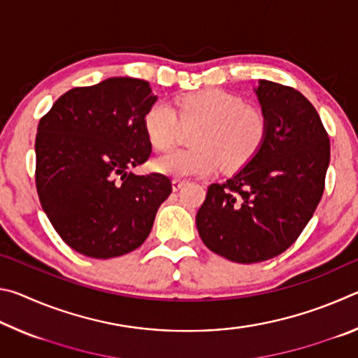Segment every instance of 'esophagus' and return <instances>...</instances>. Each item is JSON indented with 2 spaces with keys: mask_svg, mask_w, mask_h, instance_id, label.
Segmentation results:
<instances>
[{
  "mask_svg": "<svg viewBox=\"0 0 358 358\" xmlns=\"http://www.w3.org/2000/svg\"><path fill=\"white\" fill-rule=\"evenodd\" d=\"M185 183H186V180L173 178V180H172V189H173V191H178L181 186H185Z\"/></svg>",
  "mask_w": 358,
  "mask_h": 358,
  "instance_id": "34e87169",
  "label": "esophagus"
}]
</instances>
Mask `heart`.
<instances>
[{
  "instance_id": "1",
  "label": "heart",
  "mask_w": 358,
  "mask_h": 358,
  "mask_svg": "<svg viewBox=\"0 0 358 358\" xmlns=\"http://www.w3.org/2000/svg\"><path fill=\"white\" fill-rule=\"evenodd\" d=\"M185 126H196L197 147L178 148L157 156L156 172L171 177L208 175L224 166L227 171L250 162L262 147L268 121L262 108L243 104L240 96L210 88L177 99V110L164 101L155 102L143 117V129L157 150L177 143Z\"/></svg>"
}]
</instances>
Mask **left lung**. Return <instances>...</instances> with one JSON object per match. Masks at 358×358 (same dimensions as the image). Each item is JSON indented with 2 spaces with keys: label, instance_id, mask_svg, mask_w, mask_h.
Returning a JSON list of instances; mask_svg holds the SVG:
<instances>
[{
  "label": "left lung",
  "instance_id": "left-lung-1",
  "mask_svg": "<svg viewBox=\"0 0 358 358\" xmlns=\"http://www.w3.org/2000/svg\"><path fill=\"white\" fill-rule=\"evenodd\" d=\"M265 142L245 167L208 186L196 224L205 246L238 264L280 256L300 237L324 194L330 138L319 113L292 87L260 80Z\"/></svg>",
  "mask_w": 358,
  "mask_h": 358
}]
</instances>
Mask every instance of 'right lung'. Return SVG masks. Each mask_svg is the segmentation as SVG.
I'll return each instance as SVG.
<instances>
[{"label": "right lung", "mask_w": 358, "mask_h": 358, "mask_svg": "<svg viewBox=\"0 0 358 358\" xmlns=\"http://www.w3.org/2000/svg\"><path fill=\"white\" fill-rule=\"evenodd\" d=\"M150 83L110 77L55 101L36 134V187L52 226L72 250L93 259L134 251L171 196L161 173L129 169L150 157L143 117L156 102Z\"/></svg>", "instance_id": "add662e5"}]
</instances>
